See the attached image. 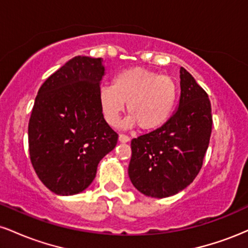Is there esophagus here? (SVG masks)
<instances>
[{
    "label": "esophagus",
    "instance_id": "1",
    "mask_svg": "<svg viewBox=\"0 0 248 248\" xmlns=\"http://www.w3.org/2000/svg\"><path fill=\"white\" fill-rule=\"evenodd\" d=\"M119 141L122 142V143H126V142L130 141V139L129 136L124 135V134H120V135H119Z\"/></svg>",
    "mask_w": 248,
    "mask_h": 248
}]
</instances>
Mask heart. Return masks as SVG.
<instances>
[{
    "mask_svg": "<svg viewBox=\"0 0 248 248\" xmlns=\"http://www.w3.org/2000/svg\"><path fill=\"white\" fill-rule=\"evenodd\" d=\"M177 98V85L172 78L144 67H132L118 73L112 86L99 91L101 112L110 126H118L126 109L129 116L124 127L140 124L154 130L169 120Z\"/></svg>",
    "mask_w": 248,
    "mask_h": 248,
    "instance_id": "obj_1",
    "label": "heart"
}]
</instances>
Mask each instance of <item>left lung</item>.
<instances>
[{"label": "left lung", "mask_w": 248, "mask_h": 248, "mask_svg": "<svg viewBox=\"0 0 248 248\" xmlns=\"http://www.w3.org/2000/svg\"><path fill=\"white\" fill-rule=\"evenodd\" d=\"M178 108L163 126L133 139L128 175L141 193L176 195L192 183L203 166L212 130L209 95L184 67L179 70Z\"/></svg>", "instance_id": "left-lung-1"}]
</instances>
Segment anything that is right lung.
I'll list each match as a JSON object with an SVG mask.
<instances>
[{
    "instance_id": "right-lung-1",
    "label": "right lung",
    "mask_w": 248,
    "mask_h": 248,
    "mask_svg": "<svg viewBox=\"0 0 248 248\" xmlns=\"http://www.w3.org/2000/svg\"><path fill=\"white\" fill-rule=\"evenodd\" d=\"M102 58L77 56L39 88L29 120L30 160L45 186L56 195L84 191L99 162L112 152L118 134L101 112Z\"/></svg>"
}]
</instances>
